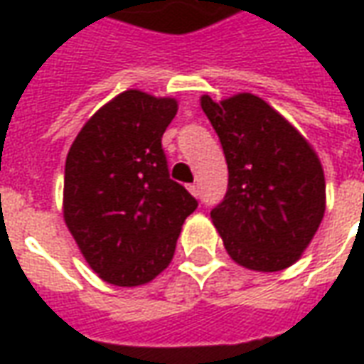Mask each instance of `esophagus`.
Here are the masks:
<instances>
[{"label": "esophagus", "mask_w": 364, "mask_h": 364, "mask_svg": "<svg viewBox=\"0 0 364 364\" xmlns=\"http://www.w3.org/2000/svg\"><path fill=\"white\" fill-rule=\"evenodd\" d=\"M187 189H189V193H191V195H193V197H198V195H200V191H198L197 183H193V185H189Z\"/></svg>", "instance_id": "esophagus-1"}]
</instances>
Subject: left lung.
<instances>
[{"mask_svg": "<svg viewBox=\"0 0 364 364\" xmlns=\"http://www.w3.org/2000/svg\"><path fill=\"white\" fill-rule=\"evenodd\" d=\"M228 164V191L210 210L237 265L261 273L300 259L326 213V179L310 142L261 97H200Z\"/></svg>", "mask_w": 364, "mask_h": 364, "instance_id": "left-lung-1", "label": "left lung"}]
</instances>
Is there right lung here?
<instances>
[{
  "mask_svg": "<svg viewBox=\"0 0 364 364\" xmlns=\"http://www.w3.org/2000/svg\"><path fill=\"white\" fill-rule=\"evenodd\" d=\"M177 101L122 91L91 117L68 151L64 220L90 267L138 287L171 263L197 200L169 179L161 136Z\"/></svg>",
  "mask_w": 364,
  "mask_h": 364,
  "instance_id": "right-lung-1",
  "label": "right lung"
}]
</instances>
